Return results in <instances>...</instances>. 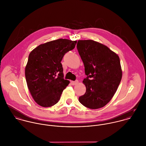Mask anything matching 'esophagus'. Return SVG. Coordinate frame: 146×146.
Listing matches in <instances>:
<instances>
[{"label": "esophagus", "mask_w": 146, "mask_h": 146, "mask_svg": "<svg viewBox=\"0 0 146 146\" xmlns=\"http://www.w3.org/2000/svg\"><path fill=\"white\" fill-rule=\"evenodd\" d=\"M78 84V81H71V84L72 85H76Z\"/></svg>", "instance_id": "34e87169"}]
</instances>
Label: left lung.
Returning a JSON list of instances; mask_svg holds the SVG:
<instances>
[{
  "instance_id": "left-lung-1",
  "label": "left lung",
  "mask_w": 146,
  "mask_h": 146,
  "mask_svg": "<svg viewBox=\"0 0 146 146\" xmlns=\"http://www.w3.org/2000/svg\"><path fill=\"white\" fill-rule=\"evenodd\" d=\"M77 48L87 76L83 81L86 91L79 101L90 109L102 108L110 102L122 78L119 56L106 45L93 40H79Z\"/></svg>"
}]
</instances>
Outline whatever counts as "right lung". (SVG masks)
I'll return each mask as SVG.
<instances>
[{
	"label": "right lung",
	"mask_w": 146,
	"mask_h": 146,
	"mask_svg": "<svg viewBox=\"0 0 146 146\" xmlns=\"http://www.w3.org/2000/svg\"><path fill=\"white\" fill-rule=\"evenodd\" d=\"M77 40L58 39L39 45L30 53L25 66L27 86L34 100L43 107L56 104L70 83L64 80L61 61Z\"/></svg>",
	"instance_id": "add662e5"
}]
</instances>
